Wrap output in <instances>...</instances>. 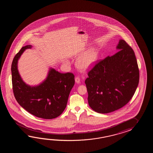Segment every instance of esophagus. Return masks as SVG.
I'll list each match as a JSON object with an SVG mask.
<instances>
[{
    "instance_id": "obj_1",
    "label": "esophagus",
    "mask_w": 153,
    "mask_h": 153,
    "mask_svg": "<svg viewBox=\"0 0 153 153\" xmlns=\"http://www.w3.org/2000/svg\"><path fill=\"white\" fill-rule=\"evenodd\" d=\"M75 81L76 83L79 84V83L80 82V78H79L78 76H77V77H76V78H75Z\"/></svg>"
}]
</instances>
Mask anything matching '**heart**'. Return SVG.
<instances>
[{
	"label": "heart",
	"instance_id": "b5f03b06",
	"mask_svg": "<svg viewBox=\"0 0 153 153\" xmlns=\"http://www.w3.org/2000/svg\"><path fill=\"white\" fill-rule=\"evenodd\" d=\"M97 50L96 48L90 49L84 55L78 59L76 65L82 70H88L91 68L97 60Z\"/></svg>",
	"mask_w": 153,
	"mask_h": 153
}]
</instances>
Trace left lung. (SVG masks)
Instances as JSON below:
<instances>
[{"label":"left lung","mask_w":153,"mask_h":153,"mask_svg":"<svg viewBox=\"0 0 153 153\" xmlns=\"http://www.w3.org/2000/svg\"><path fill=\"white\" fill-rule=\"evenodd\" d=\"M119 51L98 62L88 72L85 83L90 107L106 114L124 107L133 97L139 83L140 72L133 49L123 39Z\"/></svg>","instance_id":"8db88e82"}]
</instances>
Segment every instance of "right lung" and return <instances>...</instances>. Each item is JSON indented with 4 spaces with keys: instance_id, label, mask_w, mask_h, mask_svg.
<instances>
[{
    "instance_id": "right-lung-1",
    "label": "right lung",
    "mask_w": 153,
    "mask_h": 153,
    "mask_svg": "<svg viewBox=\"0 0 153 153\" xmlns=\"http://www.w3.org/2000/svg\"><path fill=\"white\" fill-rule=\"evenodd\" d=\"M32 47L30 45L23 46L13 58L11 65L13 94L19 104L29 113L44 119H54L65 109L75 83L74 75L50 68L42 83L33 86L26 84L19 74L17 63L25 50Z\"/></svg>"
}]
</instances>
